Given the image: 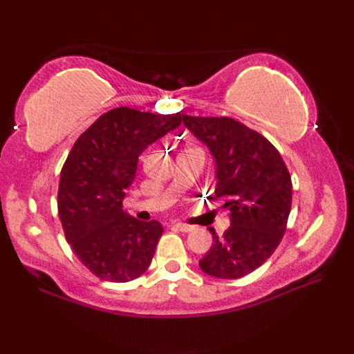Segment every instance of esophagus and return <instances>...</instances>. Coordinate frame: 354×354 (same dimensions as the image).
Listing matches in <instances>:
<instances>
[{"label":"esophagus","mask_w":354,"mask_h":354,"mask_svg":"<svg viewBox=\"0 0 354 354\" xmlns=\"http://www.w3.org/2000/svg\"><path fill=\"white\" fill-rule=\"evenodd\" d=\"M171 225H173V227H175V228H178L179 231H184V232H189V231H193V230H194L193 225L183 223V222H173Z\"/></svg>","instance_id":"esophagus-1"}]
</instances>
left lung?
<instances>
[{"label":"left lung","mask_w":354,"mask_h":354,"mask_svg":"<svg viewBox=\"0 0 354 354\" xmlns=\"http://www.w3.org/2000/svg\"><path fill=\"white\" fill-rule=\"evenodd\" d=\"M216 162L217 199L230 209V228L199 261L205 274L240 278L261 266L280 245L292 205V181L272 142L230 117L183 115Z\"/></svg>","instance_id":"obj_1"}]
</instances>
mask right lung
<instances>
[{
    "instance_id": "right-lung-1",
    "label": "right lung",
    "mask_w": 354,
    "mask_h": 354,
    "mask_svg": "<svg viewBox=\"0 0 354 354\" xmlns=\"http://www.w3.org/2000/svg\"><path fill=\"white\" fill-rule=\"evenodd\" d=\"M181 122V112L122 106L104 112L74 142L61 171L59 217L74 254L100 280H135L152 261L162 225L131 217L123 199L142 150Z\"/></svg>"
}]
</instances>
